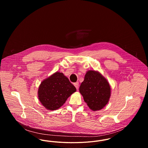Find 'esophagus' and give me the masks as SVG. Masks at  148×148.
<instances>
[{
	"label": "esophagus",
	"instance_id": "esophagus-1",
	"mask_svg": "<svg viewBox=\"0 0 148 148\" xmlns=\"http://www.w3.org/2000/svg\"><path fill=\"white\" fill-rule=\"evenodd\" d=\"M74 86H75V88H77V89L79 88V83H78V82L75 83L74 84Z\"/></svg>",
	"mask_w": 148,
	"mask_h": 148
}]
</instances>
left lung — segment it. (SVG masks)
Listing matches in <instances>:
<instances>
[{"mask_svg": "<svg viewBox=\"0 0 148 148\" xmlns=\"http://www.w3.org/2000/svg\"><path fill=\"white\" fill-rule=\"evenodd\" d=\"M79 92L89 108L93 111H97L108 104L111 89L107 80L99 72L89 71L80 86Z\"/></svg>", "mask_w": 148, "mask_h": 148, "instance_id": "left-lung-1", "label": "left lung"}]
</instances>
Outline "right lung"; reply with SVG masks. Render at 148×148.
I'll return each mask as SVG.
<instances>
[{"mask_svg": "<svg viewBox=\"0 0 148 148\" xmlns=\"http://www.w3.org/2000/svg\"><path fill=\"white\" fill-rule=\"evenodd\" d=\"M75 87L63 73L56 72L44 80L38 89V98L47 109L54 110L63 105Z\"/></svg>", "mask_w": 148, "mask_h": 148, "instance_id": "obj_1", "label": "right lung"}]
</instances>
